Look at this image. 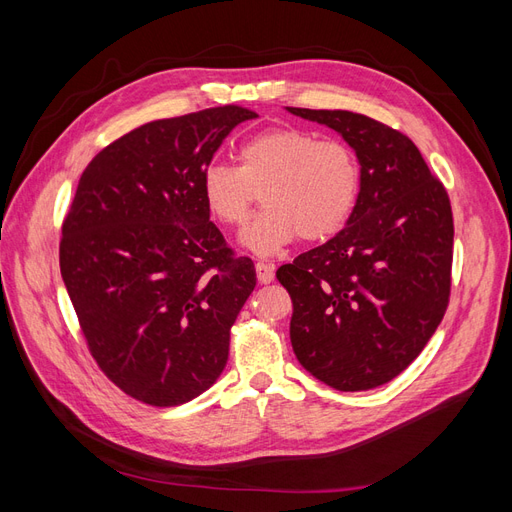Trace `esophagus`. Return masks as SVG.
<instances>
[{
    "label": "esophagus",
    "mask_w": 512,
    "mask_h": 512,
    "mask_svg": "<svg viewBox=\"0 0 512 512\" xmlns=\"http://www.w3.org/2000/svg\"><path fill=\"white\" fill-rule=\"evenodd\" d=\"M256 277L260 284H271L275 277L273 265H269V262H256Z\"/></svg>",
    "instance_id": "obj_1"
}]
</instances>
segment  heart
Returning <instances> with one entry per match:
<instances>
[{
	"label": "heart",
	"mask_w": 512,
	"mask_h": 512,
	"mask_svg": "<svg viewBox=\"0 0 512 512\" xmlns=\"http://www.w3.org/2000/svg\"><path fill=\"white\" fill-rule=\"evenodd\" d=\"M262 194V209L239 235L245 250L273 256L294 239L324 241L342 230L361 192V166L339 141L299 128L260 132L239 147V166L211 162L200 194L215 220L239 226Z\"/></svg>",
	"instance_id": "b5f03b06"
}]
</instances>
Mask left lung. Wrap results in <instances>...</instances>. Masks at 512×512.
Segmentation results:
<instances>
[{
	"label": "left lung",
	"mask_w": 512,
	"mask_h": 512,
	"mask_svg": "<svg viewBox=\"0 0 512 512\" xmlns=\"http://www.w3.org/2000/svg\"><path fill=\"white\" fill-rule=\"evenodd\" d=\"M286 111L335 130L361 166L348 224L277 269L294 307L292 350L331 389H376L421 354L444 318L451 200L406 134L350 111Z\"/></svg>",
	"instance_id": "8db88e82"
}]
</instances>
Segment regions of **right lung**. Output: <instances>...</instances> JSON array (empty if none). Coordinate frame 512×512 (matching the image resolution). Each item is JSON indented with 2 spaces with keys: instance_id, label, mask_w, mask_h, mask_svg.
I'll return each mask as SVG.
<instances>
[{
  "instance_id": "obj_1",
  "label": "right lung",
  "mask_w": 512,
  "mask_h": 512,
  "mask_svg": "<svg viewBox=\"0 0 512 512\" xmlns=\"http://www.w3.org/2000/svg\"><path fill=\"white\" fill-rule=\"evenodd\" d=\"M254 117L228 104L149 121L79 179L61 226V277L91 356L143 404H185L226 367L256 269L209 222L200 173Z\"/></svg>"
}]
</instances>
